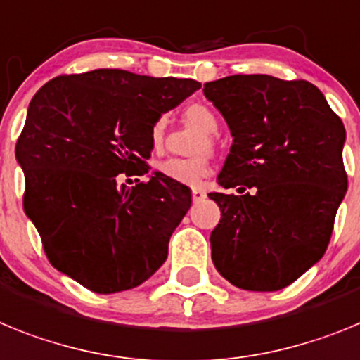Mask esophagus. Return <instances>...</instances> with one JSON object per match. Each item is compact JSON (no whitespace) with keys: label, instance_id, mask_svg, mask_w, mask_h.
<instances>
[{"label":"esophagus","instance_id":"esophagus-1","mask_svg":"<svg viewBox=\"0 0 360 360\" xmlns=\"http://www.w3.org/2000/svg\"><path fill=\"white\" fill-rule=\"evenodd\" d=\"M206 198V192L202 188H193L192 190V199L193 202H199Z\"/></svg>","mask_w":360,"mask_h":360}]
</instances>
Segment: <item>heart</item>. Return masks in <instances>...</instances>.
<instances>
[{"instance_id": "1", "label": "heart", "mask_w": 360, "mask_h": 360, "mask_svg": "<svg viewBox=\"0 0 360 360\" xmlns=\"http://www.w3.org/2000/svg\"><path fill=\"white\" fill-rule=\"evenodd\" d=\"M184 117L190 123L198 124L201 130L206 134H214L217 130V117L214 112L206 105L195 103L190 105L184 110ZM162 132H165V120H158L152 127V143L155 146L161 143ZM205 148V143H202ZM158 172L162 177H167L170 181H176L179 184H186V186H199L208 174H210V162L206 158H190V159H181V158H170L167 161H162L158 165Z\"/></svg>"}]
</instances>
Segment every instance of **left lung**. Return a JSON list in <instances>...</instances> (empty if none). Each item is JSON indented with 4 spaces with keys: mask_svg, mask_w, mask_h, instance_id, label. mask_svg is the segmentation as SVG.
<instances>
[{
    "mask_svg": "<svg viewBox=\"0 0 360 360\" xmlns=\"http://www.w3.org/2000/svg\"><path fill=\"white\" fill-rule=\"evenodd\" d=\"M202 92L233 137L217 183L239 192L208 193L221 208L212 261L237 288H284L330 243L348 190L345 124L302 79L239 74L205 83Z\"/></svg>",
    "mask_w": 360,
    "mask_h": 360,
    "instance_id": "1",
    "label": "left lung"
}]
</instances>
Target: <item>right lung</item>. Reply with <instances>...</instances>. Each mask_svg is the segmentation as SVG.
Instances as JSON below:
<instances>
[{
    "label": "right lung",
    "instance_id": "add662e5",
    "mask_svg": "<svg viewBox=\"0 0 360 360\" xmlns=\"http://www.w3.org/2000/svg\"><path fill=\"white\" fill-rule=\"evenodd\" d=\"M199 89L193 79L98 68L37 90L15 159L25 214L56 270L96 293H115L167 261L172 232L192 205L190 188L159 172L132 188L117 176L148 174L152 127Z\"/></svg>",
    "mask_w": 360,
    "mask_h": 360
}]
</instances>
